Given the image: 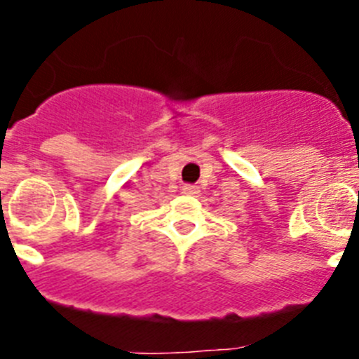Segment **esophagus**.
Segmentation results:
<instances>
[{
  "mask_svg": "<svg viewBox=\"0 0 359 359\" xmlns=\"http://www.w3.org/2000/svg\"><path fill=\"white\" fill-rule=\"evenodd\" d=\"M183 194H187V196L199 194V187L198 185H185L183 187Z\"/></svg>",
  "mask_w": 359,
  "mask_h": 359,
  "instance_id": "1",
  "label": "esophagus"
}]
</instances>
